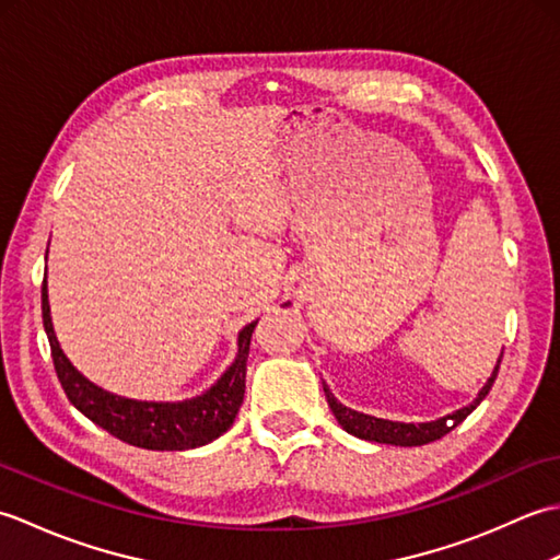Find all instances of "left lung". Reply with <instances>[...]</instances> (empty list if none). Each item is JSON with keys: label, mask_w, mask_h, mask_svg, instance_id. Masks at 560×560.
<instances>
[{"label": "left lung", "mask_w": 560, "mask_h": 560, "mask_svg": "<svg viewBox=\"0 0 560 560\" xmlns=\"http://www.w3.org/2000/svg\"><path fill=\"white\" fill-rule=\"evenodd\" d=\"M498 368H501V359H498L495 368H493V375L489 377V383H486L479 392V397L474 399L469 407H462L457 411H452L443 419L438 421H428V423H399V421H387V419H375V416H368L361 411H353L349 407H343L341 401H337V397L331 395L329 387L323 383L325 389V397L331 413H335V419L339 421V425L343 431L361 438V440H371V443H385V445H399V447H416V445H428L433 443V440H440L443 435H447L452 428H457L467 416L479 407L483 401V397L489 395L493 383H495V375H498Z\"/></svg>", "instance_id": "8db88e82"}]
</instances>
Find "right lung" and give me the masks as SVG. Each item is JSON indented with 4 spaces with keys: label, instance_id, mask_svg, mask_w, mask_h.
<instances>
[{
    "label": "right lung",
    "instance_id": "right-lung-1",
    "mask_svg": "<svg viewBox=\"0 0 560 560\" xmlns=\"http://www.w3.org/2000/svg\"><path fill=\"white\" fill-rule=\"evenodd\" d=\"M43 325L50 341L55 373L62 383L65 395L74 407L96 425L105 428L122 443L144 450H192L223 435L233 425L237 409L245 399V373L249 339L255 323L243 327L237 335V355L217 385L201 397L185 401H137L110 395L93 385L69 363L52 329L50 303H47V283L43 281Z\"/></svg>",
    "mask_w": 560,
    "mask_h": 560
}]
</instances>
